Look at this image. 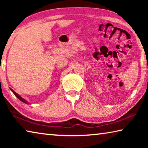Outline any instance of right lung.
<instances>
[{
  "mask_svg": "<svg viewBox=\"0 0 148 148\" xmlns=\"http://www.w3.org/2000/svg\"><path fill=\"white\" fill-rule=\"evenodd\" d=\"M11 90H12V92H13V93H14V94L15 95V96H16V97H17V99H19V100H20V101H22V102H25V103H26V104H29V103H27V101H25V100L24 99H23V98H22V97H20L19 95H17V94L16 93V92H15V91H14V90H13V89H11Z\"/></svg>",
  "mask_w": 148,
  "mask_h": 148,
  "instance_id": "right-lung-1",
  "label": "right lung"
}]
</instances>
